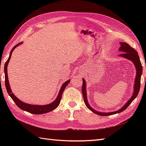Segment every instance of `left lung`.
I'll return each mask as SVG.
<instances>
[{
    "label": "left lung",
    "mask_w": 146,
    "mask_h": 146,
    "mask_svg": "<svg viewBox=\"0 0 146 146\" xmlns=\"http://www.w3.org/2000/svg\"><path fill=\"white\" fill-rule=\"evenodd\" d=\"M120 47L119 48V51L122 52V54H119V56L121 57H123L125 59H128L129 60L131 61L135 65V69H136V76L134 82V93L131 97V98L129 99L127 102L123 105V107L120 108L119 110L117 111H112V112H100V111H98L97 110H94V108H92L90 105H89L88 100H87V96H86V82L85 80L83 78V86H82V94L83 97V100H84L85 104L88 107L89 110H90L93 112L98 114V115L100 116H107V115H111L116 114L118 113H120L125 110L127 108L129 107V105L131 104L132 101L137 97V96L139 94V90H140L141 87V78L142 73V66L140 61V58L138 55L137 52L136 51L134 48H132L131 46H129L127 43L125 42H120Z\"/></svg>",
    "instance_id": "1"
}]
</instances>
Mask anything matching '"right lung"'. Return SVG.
Returning <instances> with one entry per match:
<instances>
[{
  "mask_svg": "<svg viewBox=\"0 0 146 146\" xmlns=\"http://www.w3.org/2000/svg\"><path fill=\"white\" fill-rule=\"evenodd\" d=\"M22 43H23L22 42L18 43V44H17L13 48H12V49L11 51L10 55H9L8 60L5 63L4 73H5V85L6 90H7V92L8 93L9 95L10 96L12 100H14V102H15V104H16L17 106L19 108H20L21 109H22L23 110L26 111H27V112L31 113L33 114H38V115L49 112V111H51L52 110H53L54 109H55V108H56L59 105H60L61 97H62V94H63V92L64 91V90L65 89V88H66V86L68 85V83H70V80H67L66 82H65L62 85L61 87L60 88V92H59V94L58 95V97H56V98L55 99V100L54 102H52L51 104H48V105H31V104L24 103V102L20 100L19 99L15 97L13 93H12L11 86H10V85H9V79H8L7 65H8L9 61H10V60H11L12 51H14V49L16 48L17 46H19L20 44H22Z\"/></svg>",
  "mask_w": 146,
  "mask_h": 146,
  "instance_id": "right-lung-1",
  "label": "right lung"
}]
</instances>
